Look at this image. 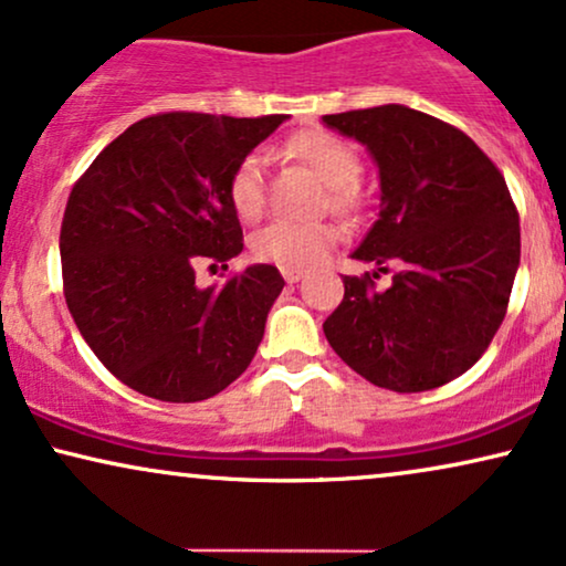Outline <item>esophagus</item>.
I'll use <instances>...</instances> for the list:
<instances>
[{
  "label": "esophagus",
  "instance_id": "34e87169",
  "mask_svg": "<svg viewBox=\"0 0 566 566\" xmlns=\"http://www.w3.org/2000/svg\"><path fill=\"white\" fill-rule=\"evenodd\" d=\"M281 273L285 277V283H298L304 277V270L301 268H281Z\"/></svg>",
  "mask_w": 566,
  "mask_h": 566
}]
</instances>
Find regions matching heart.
Here are the masks:
<instances>
[{
    "label": "heart",
    "instance_id": "obj_1",
    "mask_svg": "<svg viewBox=\"0 0 566 566\" xmlns=\"http://www.w3.org/2000/svg\"><path fill=\"white\" fill-rule=\"evenodd\" d=\"M285 150L306 164L327 185V200L335 210L356 212L361 208V189L356 179L361 174V158L348 139L327 129H301L285 143ZM229 202L241 220H256L265 210V164L260 153H249L229 176ZM333 223H298L273 220L252 237V254L262 262L281 268L317 265L335 244Z\"/></svg>",
    "mask_w": 566,
    "mask_h": 566
}]
</instances>
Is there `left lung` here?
Instances as JSON below:
<instances>
[{
    "mask_svg": "<svg viewBox=\"0 0 566 566\" xmlns=\"http://www.w3.org/2000/svg\"><path fill=\"white\" fill-rule=\"evenodd\" d=\"M364 143L379 166V218L346 275L327 343L371 385L423 392L483 356L507 314L520 265V216L507 181L465 132L387 104L322 116ZM395 266L394 285L373 283Z\"/></svg>",
    "mask_w": 566,
    "mask_h": 566,
    "instance_id": "8db88e82",
    "label": "left lung"
}]
</instances>
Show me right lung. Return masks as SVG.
<instances>
[{
	"label": "right lung",
	"instance_id": "right-lung-1",
	"mask_svg": "<svg viewBox=\"0 0 566 566\" xmlns=\"http://www.w3.org/2000/svg\"><path fill=\"white\" fill-rule=\"evenodd\" d=\"M283 119L145 116L72 187L59 233L67 310L98 361L139 395L208 400L252 364L283 275L252 265L220 289L195 275L244 249L229 176Z\"/></svg>",
	"mask_w": 566,
	"mask_h": 566
}]
</instances>
